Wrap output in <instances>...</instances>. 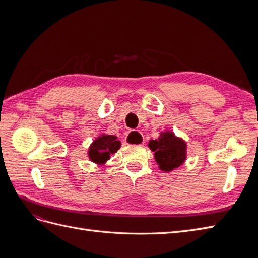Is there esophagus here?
<instances>
[{"instance_id": "1", "label": "esophagus", "mask_w": 258, "mask_h": 258, "mask_svg": "<svg viewBox=\"0 0 258 258\" xmlns=\"http://www.w3.org/2000/svg\"><path fill=\"white\" fill-rule=\"evenodd\" d=\"M124 142L128 145H142L144 143V140L142 135L139 131H130L129 135L124 139Z\"/></svg>"}]
</instances>
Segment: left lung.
Listing matches in <instances>:
<instances>
[{
    "instance_id": "obj_1",
    "label": "left lung",
    "mask_w": 258,
    "mask_h": 258,
    "mask_svg": "<svg viewBox=\"0 0 258 258\" xmlns=\"http://www.w3.org/2000/svg\"><path fill=\"white\" fill-rule=\"evenodd\" d=\"M148 147L154 152L155 160L163 172H170L186 160V142L182 138L176 137L172 131L160 132L157 140H151Z\"/></svg>"
}]
</instances>
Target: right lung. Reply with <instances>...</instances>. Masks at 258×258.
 <instances>
[{"mask_svg": "<svg viewBox=\"0 0 258 258\" xmlns=\"http://www.w3.org/2000/svg\"><path fill=\"white\" fill-rule=\"evenodd\" d=\"M121 143L116 136L101 135L93 141L88 150L89 159L102 166L111 158V155L115 154L119 150Z\"/></svg>", "mask_w": 258, "mask_h": 258, "instance_id": "1", "label": "right lung"}]
</instances>
